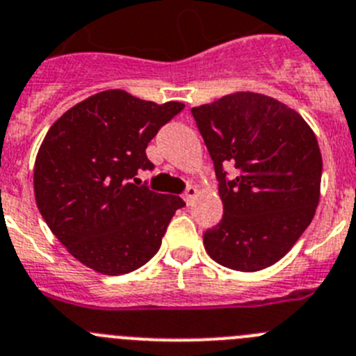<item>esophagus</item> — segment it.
I'll list each match as a JSON object with an SVG mask.
<instances>
[{
	"label": "esophagus",
	"instance_id": "34e87169",
	"mask_svg": "<svg viewBox=\"0 0 356 356\" xmlns=\"http://www.w3.org/2000/svg\"><path fill=\"white\" fill-rule=\"evenodd\" d=\"M195 195H197V188H195L194 185H188V187L185 188V192H184V200L187 201V204L192 203V200H194Z\"/></svg>",
	"mask_w": 356,
	"mask_h": 356
}]
</instances>
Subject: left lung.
Wrapping results in <instances>:
<instances>
[{
  "mask_svg": "<svg viewBox=\"0 0 356 356\" xmlns=\"http://www.w3.org/2000/svg\"><path fill=\"white\" fill-rule=\"evenodd\" d=\"M213 161L224 215L204 231L218 265L257 272L284 256L307 229L319 201L323 162L311 127L272 97L240 91L192 107ZM224 165H234L227 179Z\"/></svg>",
  "mask_w": 356,
  "mask_h": 356,
  "instance_id": "left-lung-1",
  "label": "left lung"
}]
</instances>
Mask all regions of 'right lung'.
I'll return each mask as SVG.
<instances>
[{
	"instance_id": "obj_1",
	"label": "right lung",
	"mask_w": 356,
	"mask_h": 356,
	"mask_svg": "<svg viewBox=\"0 0 356 356\" xmlns=\"http://www.w3.org/2000/svg\"><path fill=\"white\" fill-rule=\"evenodd\" d=\"M184 107L107 90L49 129L35 162V200L54 236L83 265L122 275L161 249L172 215L185 203L138 185L136 176L153 171L148 143Z\"/></svg>"
}]
</instances>
